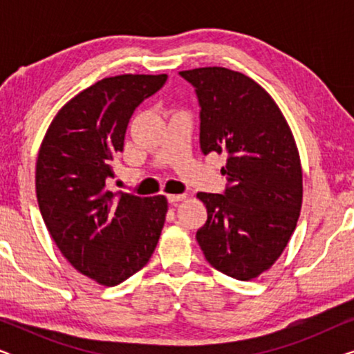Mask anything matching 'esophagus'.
Returning a JSON list of instances; mask_svg holds the SVG:
<instances>
[{"mask_svg": "<svg viewBox=\"0 0 354 354\" xmlns=\"http://www.w3.org/2000/svg\"><path fill=\"white\" fill-rule=\"evenodd\" d=\"M187 198L185 193H182V195H167V200L169 203H172V205H176L178 201H183Z\"/></svg>", "mask_w": 354, "mask_h": 354, "instance_id": "34e87169", "label": "esophagus"}]
</instances>
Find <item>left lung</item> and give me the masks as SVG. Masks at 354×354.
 <instances>
[{
  "mask_svg": "<svg viewBox=\"0 0 354 354\" xmlns=\"http://www.w3.org/2000/svg\"><path fill=\"white\" fill-rule=\"evenodd\" d=\"M180 75L200 101L203 154L224 153L225 192L198 193L207 209L196 232L207 263L236 280L256 279L287 246L303 201L297 143L268 91L241 72L200 67Z\"/></svg>",
  "mask_w": 354,
  "mask_h": 354,
  "instance_id": "1",
  "label": "left lung"
}]
</instances>
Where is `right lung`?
<instances>
[{
  "mask_svg": "<svg viewBox=\"0 0 354 354\" xmlns=\"http://www.w3.org/2000/svg\"><path fill=\"white\" fill-rule=\"evenodd\" d=\"M166 80L124 74L96 82L62 106L38 151L35 188L46 229L79 272L106 287L148 263L166 221V196L106 188L133 111Z\"/></svg>",
  "mask_w": 354,
  "mask_h": 354,
  "instance_id": "right-lung-1",
  "label": "right lung"
}]
</instances>
